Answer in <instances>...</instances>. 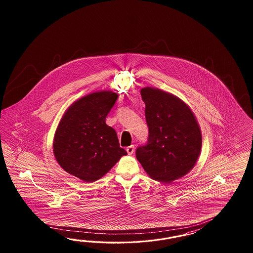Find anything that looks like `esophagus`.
<instances>
[{"label": "esophagus", "instance_id": "1", "mask_svg": "<svg viewBox=\"0 0 253 253\" xmlns=\"http://www.w3.org/2000/svg\"><path fill=\"white\" fill-rule=\"evenodd\" d=\"M126 151H127V153L129 154V155H131V154H133V152H134V146H128V147L126 148Z\"/></svg>", "mask_w": 253, "mask_h": 253}]
</instances>
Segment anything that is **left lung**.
Returning <instances> with one entry per match:
<instances>
[{"instance_id": "1", "label": "left lung", "mask_w": 253, "mask_h": 253, "mask_svg": "<svg viewBox=\"0 0 253 253\" xmlns=\"http://www.w3.org/2000/svg\"><path fill=\"white\" fill-rule=\"evenodd\" d=\"M141 96L149 134L146 145L138 146L136 159L152 179L169 184L190 171L199 159V123L189 107L171 93L146 87Z\"/></svg>"}]
</instances>
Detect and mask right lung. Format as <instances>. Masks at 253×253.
I'll use <instances>...</instances> for the list:
<instances>
[{
	"label": "right lung",
	"mask_w": 253,
	"mask_h": 253,
	"mask_svg": "<svg viewBox=\"0 0 253 253\" xmlns=\"http://www.w3.org/2000/svg\"><path fill=\"white\" fill-rule=\"evenodd\" d=\"M117 92H92L67 109L55 131L54 154L67 172L84 182L104 176L127 152L120 146L116 130L106 118Z\"/></svg>",
	"instance_id": "obj_1"
}]
</instances>
